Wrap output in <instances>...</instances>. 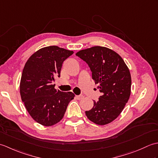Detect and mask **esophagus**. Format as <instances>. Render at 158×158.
Masks as SVG:
<instances>
[{
    "label": "esophagus",
    "mask_w": 158,
    "mask_h": 158,
    "mask_svg": "<svg viewBox=\"0 0 158 158\" xmlns=\"http://www.w3.org/2000/svg\"><path fill=\"white\" fill-rule=\"evenodd\" d=\"M75 98L77 100H81L83 98V95H79V96H75Z\"/></svg>",
    "instance_id": "obj_1"
}]
</instances>
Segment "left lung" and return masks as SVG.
Returning <instances> with one entry per match:
<instances>
[{"instance_id":"obj_1","label":"left lung","mask_w":158,"mask_h":158,"mask_svg":"<svg viewBox=\"0 0 158 158\" xmlns=\"http://www.w3.org/2000/svg\"><path fill=\"white\" fill-rule=\"evenodd\" d=\"M76 55L88 64L102 94L98 101L94 100L93 108L85 111L87 117L100 126L112 122L130 98L132 80L128 67L118 53L105 47L82 49Z\"/></svg>"}]
</instances>
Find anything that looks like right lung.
<instances>
[{"instance_id":"right-lung-1","label":"right lung","mask_w":158,"mask_h":158,"mask_svg":"<svg viewBox=\"0 0 158 158\" xmlns=\"http://www.w3.org/2000/svg\"><path fill=\"white\" fill-rule=\"evenodd\" d=\"M73 53L58 46L45 47L33 53L23 67L20 96L30 115L43 126L58 123L75 97L73 92H60L52 84L60 76L63 62Z\"/></svg>"}]
</instances>
